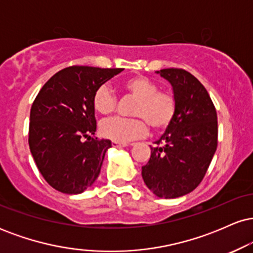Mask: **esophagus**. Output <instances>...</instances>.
<instances>
[{
	"label": "esophagus",
	"instance_id": "esophagus-1",
	"mask_svg": "<svg viewBox=\"0 0 253 253\" xmlns=\"http://www.w3.org/2000/svg\"><path fill=\"white\" fill-rule=\"evenodd\" d=\"M112 145H113V147H118V149H120V147H125V146H127V144L117 143V141H113Z\"/></svg>",
	"mask_w": 253,
	"mask_h": 253
}]
</instances>
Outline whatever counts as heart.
I'll use <instances>...</instances> for the list:
<instances>
[{
	"label": "heart",
	"mask_w": 253,
	"mask_h": 253,
	"mask_svg": "<svg viewBox=\"0 0 253 253\" xmlns=\"http://www.w3.org/2000/svg\"><path fill=\"white\" fill-rule=\"evenodd\" d=\"M123 89L136 102L132 115L136 118H110L100 125L104 138L126 144L146 134L147 124L153 129L169 127L177 113V98L173 92L159 90L158 85L145 76H133L125 80ZM92 106L100 114H110L117 106V97L108 85H101L92 96Z\"/></svg>",
	"instance_id": "obj_1"
}]
</instances>
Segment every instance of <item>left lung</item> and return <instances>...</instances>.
Masks as SVG:
<instances>
[{
	"mask_svg": "<svg viewBox=\"0 0 253 253\" xmlns=\"http://www.w3.org/2000/svg\"><path fill=\"white\" fill-rule=\"evenodd\" d=\"M169 81L177 98L173 121L151 147L149 163L141 168L147 188L161 199L193 191L207 172L217 146V117L201 82L183 69L157 71Z\"/></svg>",
	"mask_w": 253,
	"mask_h": 253,
	"instance_id": "8db88e82",
	"label": "left lung"
}]
</instances>
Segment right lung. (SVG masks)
Masks as SVG:
<instances>
[{"label":"right lung","instance_id":"right-lung-1","mask_svg":"<svg viewBox=\"0 0 253 253\" xmlns=\"http://www.w3.org/2000/svg\"><path fill=\"white\" fill-rule=\"evenodd\" d=\"M123 69L74 65L47 81L31 108L28 144L38 169L52 188L81 194L100 175L108 139H97L92 96Z\"/></svg>","mask_w":253,"mask_h":253}]
</instances>
